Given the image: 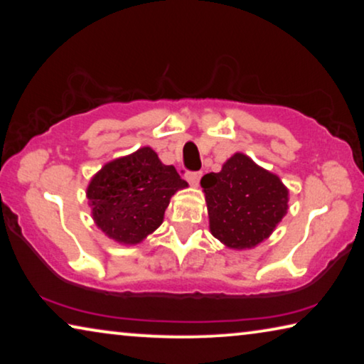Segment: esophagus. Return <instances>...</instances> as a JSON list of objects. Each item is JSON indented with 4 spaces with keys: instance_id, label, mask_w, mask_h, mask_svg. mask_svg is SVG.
<instances>
[{
    "instance_id": "obj_1",
    "label": "esophagus",
    "mask_w": 364,
    "mask_h": 364,
    "mask_svg": "<svg viewBox=\"0 0 364 364\" xmlns=\"http://www.w3.org/2000/svg\"><path fill=\"white\" fill-rule=\"evenodd\" d=\"M200 177H202L200 172H191V171L186 172V178H187V182L191 183V186H198V181H200Z\"/></svg>"
}]
</instances>
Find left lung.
Here are the masks:
<instances>
[{"label": "left lung", "mask_w": 364, "mask_h": 364, "mask_svg": "<svg viewBox=\"0 0 364 364\" xmlns=\"http://www.w3.org/2000/svg\"><path fill=\"white\" fill-rule=\"evenodd\" d=\"M210 232L227 247L252 248L273 232L288 210V191L280 178L235 154L222 171L202 177Z\"/></svg>", "instance_id": "obj_1"}]
</instances>
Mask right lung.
I'll return each mask as SVG.
<instances>
[{
    "instance_id": "obj_1",
    "label": "right lung",
    "mask_w": 364,
    "mask_h": 364,
    "mask_svg": "<svg viewBox=\"0 0 364 364\" xmlns=\"http://www.w3.org/2000/svg\"><path fill=\"white\" fill-rule=\"evenodd\" d=\"M183 187L176 167L142 147L106 164L89 183L87 198L97 227L112 240L134 245L161 225L171 197Z\"/></svg>"
}]
</instances>
